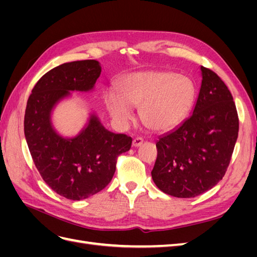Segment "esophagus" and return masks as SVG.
Here are the masks:
<instances>
[{
    "mask_svg": "<svg viewBox=\"0 0 257 257\" xmlns=\"http://www.w3.org/2000/svg\"><path fill=\"white\" fill-rule=\"evenodd\" d=\"M143 143H144V139H143L142 137H136V138L133 139V146H134V147L142 146Z\"/></svg>",
    "mask_w": 257,
    "mask_h": 257,
    "instance_id": "34e87169",
    "label": "esophagus"
}]
</instances>
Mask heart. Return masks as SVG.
I'll use <instances>...</instances> for the list:
<instances>
[{
  "label": "heart",
  "instance_id": "obj_1",
  "mask_svg": "<svg viewBox=\"0 0 257 257\" xmlns=\"http://www.w3.org/2000/svg\"><path fill=\"white\" fill-rule=\"evenodd\" d=\"M119 92L105 93V106L119 125L133 119V107L141 106V118L153 131H167L181 123L195 97L188 77L169 72L137 73L124 79Z\"/></svg>",
  "mask_w": 257,
  "mask_h": 257
}]
</instances>
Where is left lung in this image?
<instances>
[{
	"instance_id": "obj_1",
	"label": "left lung",
	"mask_w": 257,
	"mask_h": 257,
	"mask_svg": "<svg viewBox=\"0 0 257 257\" xmlns=\"http://www.w3.org/2000/svg\"><path fill=\"white\" fill-rule=\"evenodd\" d=\"M200 69L203 80L193 113L159 138L151 172L162 192L179 198L198 196L222 180L238 137L230 91L211 69Z\"/></svg>"
}]
</instances>
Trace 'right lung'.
Listing matches in <instances>:
<instances>
[{
	"instance_id": "right-lung-1",
	"label": "right lung",
	"mask_w": 257,
	"mask_h": 257,
	"mask_svg": "<svg viewBox=\"0 0 257 257\" xmlns=\"http://www.w3.org/2000/svg\"><path fill=\"white\" fill-rule=\"evenodd\" d=\"M102 72L95 60L74 61L50 69L36 82L25 113V135L43 180L59 195L80 200L111 181L116 159L131 149L132 138L107 131L95 115L75 138L59 136L50 112L69 91L93 89Z\"/></svg>"
}]
</instances>
